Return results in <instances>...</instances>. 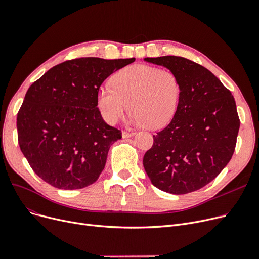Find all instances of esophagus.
<instances>
[{
    "label": "esophagus",
    "mask_w": 259,
    "mask_h": 259,
    "mask_svg": "<svg viewBox=\"0 0 259 259\" xmlns=\"http://www.w3.org/2000/svg\"><path fill=\"white\" fill-rule=\"evenodd\" d=\"M121 136H122V138H123V139H128V138H131V137H133V136H134V133H133V132H127V131H122Z\"/></svg>",
    "instance_id": "1"
}]
</instances>
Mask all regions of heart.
I'll return each mask as SVG.
<instances>
[{
	"mask_svg": "<svg viewBox=\"0 0 259 259\" xmlns=\"http://www.w3.org/2000/svg\"><path fill=\"white\" fill-rule=\"evenodd\" d=\"M111 88L97 92V107L109 125L125 116L128 107L138 126L160 129L169 123L178 110L181 84L175 72L153 65H129L111 79Z\"/></svg>",
	"mask_w": 259,
	"mask_h": 259,
	"instance_id": "heart-1",
	"label": "heart"
}]
</instances>
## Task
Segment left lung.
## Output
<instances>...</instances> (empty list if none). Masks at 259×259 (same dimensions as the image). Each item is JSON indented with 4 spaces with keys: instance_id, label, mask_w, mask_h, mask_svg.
Returning <instances> with one entry per match:
<instances>
[{
    "instance_id": "left-lung-1",
    "label": "left lung",
    "mask_w": 259,
    "mask_h": 259,
    "mask_svg": "<svg viewBox=\"0 0 259 259\" xmlns=\"http://www.w3.org/2000/svg\"><path fill=\"white\" fill-rule=\"evenodd\" d=\"M176 73L181 84L172 120L153 136L143 165L163 192L183 195L211 182L235 151L240 120L230 90L206 67L178 56L145 58Z\"/></svg>"
}]
</instances>
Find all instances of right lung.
Instances as JSON below:
<instances>
[{"label":"right lung","mask_w":259,"mask_h":259,"mask_svg":"<svg viewBox=\"0 0 259 259\" xmlns=\"http://www.w3.org/2000/svg\"><path fill=\"white\" fill-rule=\"evenodd\" d=\"M136 58H76L55 65L33 82L17 116L18 142L32 170L59 189L93 184L121 131L97 108L105 79Z\"/></svg>","instance_id":"obj_1"}]
</instances>
